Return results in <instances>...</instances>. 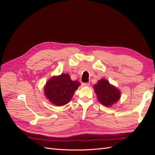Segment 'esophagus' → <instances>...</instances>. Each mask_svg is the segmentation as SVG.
<instances>
[{
	"instance_id": "obj_1",
	"label": "esophagus",
	"mask_w": 155,
	"mask_h": 155,
	"mask_svg": "<svg viewBox=\"0 0 155 155\" xmlns=\"http://www.w3.org/2000/svg\"><path fill=\"white\" fill-rule=\"evenodd\" d=\"M82 85L83 87H88L89 85H90V83H82Z\"/></svg>"
}]
</instances>
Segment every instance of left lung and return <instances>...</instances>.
Listing matches in <instances>:
<instances>
[{"label": "left lung", "mask_w": 155, "mask_h": 155, "mask_svg": "<svg viewBox=\"0 0 155 155\" xmlns=\"http://www.w3.org/2000/svg\"><path fill=\"white\" fill-rule=\"evenodd\" d=\"M93 87L98 101L103 105L111 107L120 99L121 92L120 89L112 85L105 79H101L97 81Z\"/></svg>", "instance_id": "left-lung-1"}]
</instances>
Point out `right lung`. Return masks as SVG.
I'll return each instance as SVG.
<instances>
[{"label":"right lung","instance_id":"right-lung-1","mask_svg":"<svg viewBox=\"0 0 155 155\" xmlns=\"http://www.w3.org/2000/svg\"><path fill=\"white\" fill-rule=\"evenodd\" d=\"M81 84L72 81L68 74L54 76L46 81L44 87L46 97L56 106H63L72 100L74 92Z\"/></svg>","mask_w":155,"mask_h":155}]
</instances>
